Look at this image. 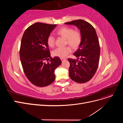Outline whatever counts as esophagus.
Listing matches in <instances>:
<instances>
[{
	"label": "esophagus",
	"mask_w": 123,
	"mask_h": 123,
	"mask_svg": "<svg viewBox=\"0 0 123 123\" xmlns=\"http://www.w3.org/2000/svg\"><path fill=\"white\" fill-rule=\"evenodd\" d=\"M61 59L62 61H63L64 60H65V58H61Z\"/></svg>",
	"instance_id": "obj_1"
}]
</instances>
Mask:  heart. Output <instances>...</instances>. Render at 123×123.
I'll return each instance as SVG.
<instances>
[{
  "label": "heart",
  "mask_w": 123,
  "mask_h": 123,
  "mask_svg": "<svg viewBox=\"0 0 123 123\" xmlns=\"http://www.w3.org/2000/svg\"><path fill=\"white\" fill-rule=\"evenodd\" d=\"M56 34L66 39V44H69L73 50H76L79 48L82 42V35L79 30H74V29L71 27H62L56 31ZM47 44L48 46L53 48L55 43V39L52 35H50L47 38ZM71 52L70 47L65 48H58L52 52V55L54 56H57L60 58L66 57Z\"/></svg>",
  "instance_id": "1"
}]
</instances>
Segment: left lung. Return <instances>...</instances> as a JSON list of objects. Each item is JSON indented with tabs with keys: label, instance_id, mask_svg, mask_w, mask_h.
Here are the masks:
<instances>
[{
	"label": "left lung",
	"instance_id": "1",
	"mask_svg": "<svg viewBox=\"0 0 123 123\" xmlns=\"http://www.w3.org/2000/svg\"><path fill=\"white\" fill-rule=\"evenodd\" d=\"M75 25L82 35V42L74 55L80 60L69 58L70 79L78 83L90 80L98 69L100 56V46L98 37L94 27L82 19L65 23Z\"/></svg>",
	"mask_w": 123,
	"mask_h": 123
}]
</instances>
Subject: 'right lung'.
<instances>
[{
    "mask_svg": "<svg viewBox=\"0 0 123 123\" xmlns=\"http://www.w3.org/2000/svg\"><path fill=\"white\" fill-rule=\"evenodd\" d=\"M56 25L36 23L25 31L21 41L20 59L25 76L37 87H45L55 79L54 70L61 64L58 57L52 58L47 38ZM50 61L48 63L46 60Z\"/></svg>",
    "mask_w": 123,
    "mask_h": 123,
    "instance_id": "1",
    "label": "right lung"
}]
</instances>
